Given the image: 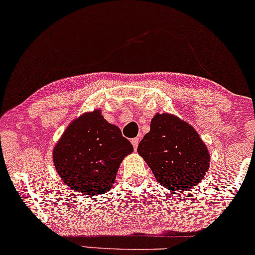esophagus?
<instances>
[{
	"label": "esophagus",
	"instance_id": "1",
	"mask_svg": "<svg viewBox=\"0 0 255 255\" xmlns=\"http://www.w3.org/2000/svg\"><path fill=\"white\" fill-rule=\"evenodd\" d=\"M131 143L133 145V148L135 150V148L138 147V144H139V138H133V139H131Z\"/></svg>",
	"mask_w": 255,
	"mask_h": 255
}]
</instances>
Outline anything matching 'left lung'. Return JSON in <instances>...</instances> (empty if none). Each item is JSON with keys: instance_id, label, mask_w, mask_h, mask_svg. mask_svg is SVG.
Here are the masks:
<instances>
[{"instance_id": "8db88e82", "label": "left lung", "mask_w": 255, "mask_h": 255, "mask_svg": "<svg viewBox=\"0 0 255 255\" xmlns=\"http://www.w3.org/2000/svg\"><path fill=\"white\" fill-rule=\"evenodd\" d=\"M138 154L161 186L183 192L197 186L210 167V151L192 125L171 114H156Z\"/></svg>"}]
</instances>
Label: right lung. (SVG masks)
<instances>
[{"instance_id": "obj_1", "label": "right lung", "mask_w": 255, "mask_h": 255, "mask_svg": "<svg viewBox=\"0 0 255 255\" xmlns=\"http://www.w3.org/2000/svg\"><path fill=\"white\" fill-rule=\"evenodd\" d=\"M133 146L102 111L84 112L63 132L52 160L63 183L85 196H101L114 186L121 163Z\"/></svg>"}]
</instances>
